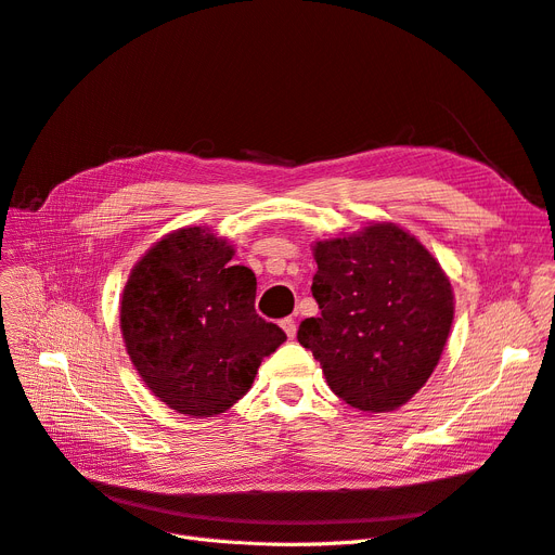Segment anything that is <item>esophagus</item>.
<instances>
[{"label": "esophagus", "instance_id": "1", "mask_svg": "<svg viewBox=\"0 0 555 555\" xmlns=\"http://www.w3.org/2000/svg\"><path fill=\"white\" fill-rule=\"evenodd\" d=\"M280 326L284 328V333L289 335V338H294V335H296V319L294 317H284L282 322H280Z\"/></svg>", "mask_w": 555, "mask_h": 555}]
</instances>
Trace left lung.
<instances>
[{
    "instance_id": "left-lung-1",
    "label": "left lung",
    "mask_w": 555,
    "mask_h": 555,
    "mask_svg": "<svg viewBox=\"0 0 555 555\" xmlns=\"http://www.w3.org/2000/svg\"><path fill=\"white\" fill-rule=\"evenodd\" d=\"M319 317L298 343L322 363L331 391L361 412L398 410L428 382L453 319L440 263L410 233L379 222L317 243Z\"/></svg>"
}]
</instances>
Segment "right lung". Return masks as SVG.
I'll return each instance as SVG.
<instances>
[{
    "mask_svg": "<svg viewBox=\"0 0 555 555\" xmlns=\"http://www.w3.org/2000/svg\"><path fill=\"white\" fill-rule=\"evenodd\" d=\"M231 245L180 229L133 266L120 304L131 363L162 402L212 416L241 400L261 359L287 340L255 310L257 278Z\"/></svg>",
    "mask_w": 555,
    "mask_h": 555,
    "instance_id": "add662e5",
    "label": "right lung"
}]
</instances>
